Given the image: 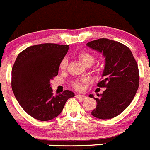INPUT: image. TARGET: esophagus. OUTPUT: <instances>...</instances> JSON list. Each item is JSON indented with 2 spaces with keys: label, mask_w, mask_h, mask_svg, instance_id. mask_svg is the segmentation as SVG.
Here are the masks:
<instances>
[{
  "label": "esophagus",
  "mask_w": 150,
  "mask_h": 150,
  "mask_svg": "<svg viewBox=\"0 0 150 150\" xmlns=\"http://www.w3.org/2000/svg\"><path fill=\"white\" fill-rule=\"evenodd\" d=\"M75 96H76V98H78V99H80V100H85V99H86V97L85 96V95H79V94H76Z\"/></svg>",
  "instance_id": "34e87169"
}]
</instances>
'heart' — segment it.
<instances>
[{
    "label": "heart",
    "instance_id": "obj_1",
    "mask_svg": "<svg viewBox=\"0 0 150 150\" xmlns=\"http://www.w3.org/2000/svg\"><path fill=\"white\" fill-rule=\"evenodd\" d=\"M77 57L80 60V61L86 66H90L95 62V56L88 51H80L77 54ZM66 66H67V61L66 59H63L59 64V69L61 70H64L66 69ZM86 82H87V80L85 79L74 80L71 82V86L76 90H80L82 88L83 84Z\"/></svg>",
    "mask_w": 150,
    "mask_h": 150
}]
</instances>
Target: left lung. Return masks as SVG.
Masks as SVG:
<instances>
[{
  "label": "left lung",
  "instance_id": "8db88e82",
  "mask_svg": "<svg viewBox=\"0 0 150 150\" xmlns=\"http://www.w3.org/2000/svg\"><path fill=\"white\" fill-rule=\"evenodd\" d=\"M86 45L105 57V69L98 86L106 89L100 98L89 95L97 101L92 115L100 119H110L128 108L135 96L139 85L138 65L130 49L117 41L100 38Z\"/></svg>",
  "mask_w": 150,
  "mask_h": 150
}]
</instances>
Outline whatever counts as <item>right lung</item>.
I'll use <instances>...</instances> for the list:
<instances>
[{
	"label": "right lung",
	"mask_w": 150,
	"mask_h": 150,
	"mask_svg": "<svg viewBox=\"0 0 150 150\" xmlns=\"http://www.w3.org/2000/svg\"><path fill=\"white\" fill-rule=\"evenodd\" d=\"M69 46L36 45L24 49L16 58L11 71L12 90L21 107L35 119H53L61 113L66 102L74 97L69 90L54 96L50 83L58 75Z\"/></svg>",
	"instance_id": "obj_1"
}]
</instances>
